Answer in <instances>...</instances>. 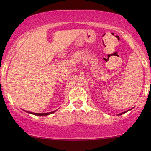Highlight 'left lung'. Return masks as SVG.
Masks as SVG:
<instances>
[{
	"label": "left lung",
	"instance_id": "8db88e82",
	"mask_svg": "<svg viewBox=\"0 0 151 151\" xmlns=\"http://www.w3.org/2000/svg\"><path fill=\"white\" fill-rule=\"evenodd\" d=\"M128 111H125V112H123V113H119V114H118L117 115H122V114H124V113H127Z\"/></svg>",
	"mask_w": 151,
	"mask_h": 151
}]
</instances>
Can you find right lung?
<instances>
[{"label":"right lung","mask_w":151,"mask_h":151,"mask_svg":"<svg viewBox=\"0 0 151 151\" xmlns=\"http://www.w3.org/2000/svg\"><path fill=\"white\" fill-rule=\"evenodd\" d=\"M27 112L29 113H31V114H33V115H37V116H45V115H48L52 114V113H55V111H52V112H50V113H36L29 112V111H27Z\"/></svg>","instance_id":"right-lung-1"}]
</instances>
